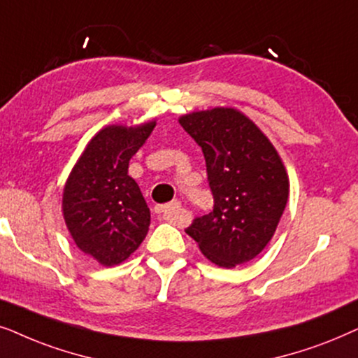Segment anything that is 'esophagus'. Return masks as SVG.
I'll return each instance as SVG.
<instances>
[{
	"label": "esophagus",
	"mask_w": 358,
	"mask_h": 358,
	"mask_svg": "<svg viewBox=\"0 0 358 358\" xmlns=\"http://www.w3.org/2000/svg\"><path fill=\"white\" fill-rule=\"evenodd\" d=\"M155 213H159L165 221L169 222H176L180 219V214H182V206H180V201H171L166 204H162V206L155 208Z\"/></svg>",
	"instance_id": "esophagus-1"
}]
</instances>
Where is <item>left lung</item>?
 <instances>
[{
  "label": "left lung",
  "instance_id": "obj_1",
  "mask_svg": "<svg viewBox=\"0 0 358 358\" xmlns=\"http://www.w3.org/2000/svg\"><path fill=\"white\" fill-rule=\"evenodd\" d=\"M201 147L214 198L209 214L185 229L199 250L222 268L255 259L273 237L289 183L278 152L249 117L214 108L180 117Z\"/></svg>",
  "mask_w": 358,
  "mask_h": 358
}]
</instances>
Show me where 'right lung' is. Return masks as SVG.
Returning <instances> with one entry per match:
<instances>
[{"instance_id":"1","label":"right lung","mask_w":358,"mask_h":358,"mask_svg":"<svg viewBox=\"0 0 358 358\" xmlns=\"http://www.w3.org/2000/svg\"><path fill=\"white\" fill-rule=\"evenodd\" d=\"M155 122L108 126L88 142L64 188V219L76 247L101 265L121 264L145 239L150 211L129 160Z\"/></svg>"}]
</instances>
